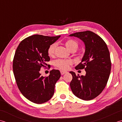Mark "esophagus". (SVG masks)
Returning <instances> with one entry per match:
<instances>
[{
  "label": "esophagus",
  "mask_w": 122,
  "mask_h": 122,
  "mask_svg": "<svg viewBox=\"0 0 122 122\" xmlns=\"http://www.w3.org/2000/svg\"><path fill=\"white\" fill-rule=\"evenodd\" d=\"M66 73H67V71H61V75H64V74H65Z\"/></svg>",
  "instance_id": "esophagus-1"
}]
</instances>
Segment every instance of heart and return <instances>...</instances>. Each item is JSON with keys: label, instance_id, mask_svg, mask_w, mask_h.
<instances>
[{"label": "heart", "instance_id": "1", "mask_svg": "<svg viewBox=\"0 0 122 122\" xmlns=\"http://www.w3.org/2000/svg\"><path fill=\"white\" fill-rule=\"evenodd\" d=\"M64 45L68 51H75L78 48V44L77 42L73 39H68L65 41ZM56 47V44L53 43L49 46L47 49V53L49 56H53L55 54V51ZM71 61L69 60H64V59H57L54 62V65L62 70H65L67 69L69 66L71 64Z\"/></svg>", "mask_w": 122, "mask_h": 122}]
</instances>
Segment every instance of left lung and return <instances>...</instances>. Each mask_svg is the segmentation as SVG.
Listing matches in <instances>:
<instances>
[{
    "label": "left lung",
    "instance_id": "1",
    "mask_svg": "<svg viewBox=\"0 0 122 122\" xmlns=\"http://www.w3.org/2000/svg\"><path fill=\"white\" fill-rule=\"evenodd\" d=\"M69 36L79 38L85 46L81 61L75 69H85L86 75L79 76L69 72L73 76L70 83L71 91L79 98L91 100L102 92L107 83L111 70L110 51L103 39L92 31L77 32Z\"/></svg>",
    "mask_w": 122,
    "mask_h": 122
}]
</instances>
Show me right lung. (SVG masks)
Masks as SVG:
<instances>
[{"mask_svg":"<svg viewBox=\"0 0 122 122\" xmlns=\"http://www.w3.org/2000/svg\"><path fill=\"white\" fill-rule=\"evenodd\" d=\"M61 36L34 35L22 41L16 49L13 59V72L17 86L21 94L30 101L43 104L53 96L55 86L61 73L53 69L47 77L39 73L50 61L47 49Z\"/></svg>","mask_w":122,"mask_h":122,"instance_id":"1","label":"right lung"}]
</instances>
